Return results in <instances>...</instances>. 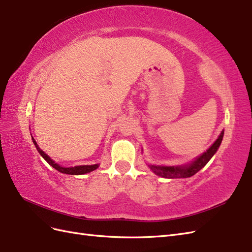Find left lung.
I'll return each instance as SVG.
<instances>
[{
	"label": "left lung",
	"instance_id": "1",
	"mask_svg": "<svg viewBox=\"0 0 252 252\" xmlns=\"http://www.w3.org/2000/svg\"><path fill=\"white\" fill-rule=\"evenodd\" d=\"M224 136V131L220 134L219 139L212 144V146L206 151L202 156L197 158L194 162L187 166H155L149 165L150 169L159 177L167 179H180V178H189L192 177L197 171H200L203 167L209 162V159L216 154L218 148L222 143Z\"/></svg>",
	"mask_w": 252,
	"mask_h": 252
}]
</instances>
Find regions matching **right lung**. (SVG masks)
Here are the masks:
<instances>
[{"label": "right lung", "instance_id": "1", "mask_svg": "<svg viewBox=\"0 0 252 252\" xmlns=\"http://www.w3.org/2000/svg\"><path fill=\"white\" fill-rule=\"evenodd\" d=\"M33 140V139H32ZM33 143L35 145V147L37 149V151L40 152V155L45 158V161H46L50 166H52L53 168L57 169L58 171L62 172V173H66V174H84V173H88L90 171H94L95 170L98 166V164H94V165H84V166H75V167H69V168H65V167H61L59 164L55 163L52 161V159L45 154V152L37 146L36 142L33 140Z\"/></svg>", "mask_w": 252, "mask_h": 252}]
</instances>
